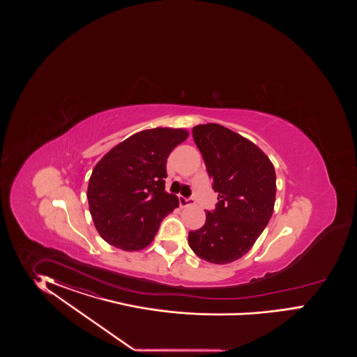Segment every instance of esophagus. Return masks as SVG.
Returning <instances> with one entry per match:
<instances>
[{"instance_id": "34e87169", "label": "esophagus", "mask_w": 357, "mask_h": 357, "mask_svg": "<svg viewBox=\"0 0 357 357\" xmlns=\"http://www.w3.org/2000/svg\"><path fill=\"white\" fill-rule=\"evenodd\" d=\"M192 204H195L192 199H187V197H184V196H179V206H192Z\"/></svg>"}]
</instances>
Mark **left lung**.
I'll return each mask as SVG.
<instances>
[{"mask_svg":"<svg viewBox=\"0 0 357 357\" xmlns=\"http://www.w3.org/2000/svg\"><path fill=\"white\" fill-rule=\"evenodd\" d=\"M195 144L218 192L206 224L188 233V245L202 259L227 264L249 251L270 221L276 174L270 158L251 141L208 123L192 128Z\"/></svg>","mask_w":357,"mask_h":357,"instance_id":"obj_1","label":"left lung"}]
</instances>
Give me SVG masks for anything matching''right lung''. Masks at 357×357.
Instances as JSON below:
<instances>
[{
    "label": "right lung",
    "instance_id": "add662e5",
    "mask_svg": "<svg viewBox=\"0 0 357 357\" xmlns=\"http://www.w3.org/2000/svg\"><path fill=\"white\" fill-rule=\"evenodd\" d=\"M188 137L182 128H153L121 141L96 165L87 185L90 215L107 243L124 251L151 245L179 206L165 191L167 157Z\"/></svg>",
    "mask_w": 357,
    "mask_h": 357
}]
</instances>
